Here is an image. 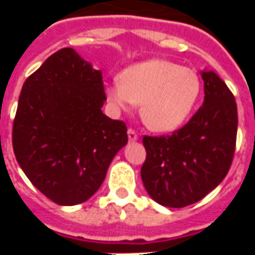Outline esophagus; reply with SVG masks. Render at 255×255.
I'll return each instance as SVG.
<instances>
[{
	"instance_id": "obj_1",
	"label": "esophagus",
	"mask_w": 255,
	"mask_h": 255,
	"mask_svg": "<svg viewBox=\"0 0 255 255\" xmlns=\"http://www.w3.org/2000/svg\"><path fill=\"white\" fill-rule=\"evenodd\" d=\"M127 133H128V139H129V142H135V140H138V133H136L135 129L129 128V129L127 131Z\"/></svg>"
}]
</instances>
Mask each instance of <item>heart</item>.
Returning <instances> with one entry per match:
<instances>
[{"instance_id":"1","label":"heart","mask_w":255,"mask_h":255,"mask_svg":"<svg viewBox=\"0 0 255 255\" xmlns=\"http://www.w3.org/2000/svg\"><path fill=\"white\" fill-rule=\"evenodd\" d=\"M201 89L197 71L151 58L123 69L119 80L106 86L105 94L112 105L122 109L140 104V117L150 129L171 132L187 122Z\"/></svg>"}]
</instances>
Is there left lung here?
Listing matches in <instances>:
<instances>
[{
    "label": "left lung",
    "instance_id": "left-lung-1",
    "mask_svg": "<svg viewBox=\"0 0 255 255\" xmlns=\"http://www.w3.org/2000/svg\"><path fill=\"white\" fill-rule=\"evenodd\" d=\"M201 73L205 100L190 122L172 135L143 136L142 182L166 208H184L206 197L227 176L235 153V97L213 71Z\"/></svg>",
    "mask_w": 255,
    "mask_h": 255
}]
</instances>
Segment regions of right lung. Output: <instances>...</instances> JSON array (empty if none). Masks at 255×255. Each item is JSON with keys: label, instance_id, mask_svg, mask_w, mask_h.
<instances>
[{"label": "right lung", "instance_id": "1", "mask_svg": "<svg viewBox=\"0 0 255 255\" xmlns=\"http://www.w3.org/2000/svg\"><path fill=\"white\" fill-rule=\"evenodd\" d=\"M105 101L102 72L71 47L52 54L23 84L12 129L14 155L53 202H86L127 144V126L102 113Z\"/></svg>", "mask_w": 255, "mask_h": 255}]
</instances>
